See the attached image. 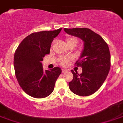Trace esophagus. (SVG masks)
<instances>
[{
    "instance_id": "esophagus-1",
    "label": "esophagus",
    "mask_w": 123,
    "mask_h": 123,
    "mask_svg": "<svg viewBox=\"0 0 123 123\" xmlns=\"http://www.w3.org/2000/svg\"><path fill=\"white\" fill-rule=\"evenodd\" d=\"M68 70L67 69H62V73H66V72H67Z\"/></svg>"
}]
</instances>
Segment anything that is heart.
I'll return each mask as SVG.
<instances>
[{"mask_svg":"<svg viewBox=\"0 0 123 123\" xmlns=\"http://www.w3.org/2000/svg\"><path fill=\"white\" fill-rule=\"evenodd\" d=\"M66 43L67 44H69V43H74L77 44V38H74V37H68L66 39ZM70 60L69 58H61L60 59V64L62 65H65L67 64V63Z\"/></svg>","mask_w":123,"mask_h":123,"instance_id":"1","label":"heart"}]
</instances>
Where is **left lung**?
<instances>
[{"label": "left lung", "mask_w": 123, "mask_h": 123, "mask_svg": "<svg viewBox=\"0 0 123 123\" xmlns=\"http://www.w3.org/2000/svg\"><path fill=\"white\" fill-rule=\"evenodd\" d=\"M71 36L83 42V49L75 64L82 73L71 70L73 79L69 83L72 92L81 96L96 92L106 80L111 67V55L107 43L99 34L86 28H64Z\"/></svg>", "instance_id": "8db88e82"}]
</instances>
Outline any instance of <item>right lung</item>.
<instances>
[{
  "mask_svg": "<svg viewBox=\"0 0 123 123\" xmlns=\"http://www.w3.org/2000/svg\"><path fill=\"white\" fill-rule=\"evenodd\" d=\"M61 30L32 33L22 41L15 52L16 77L24 91L32 97L43 98L50 95L61 74L62 69L58 67L44 70L42 63Z\"/></svg>",
  "mask_w": 123,
  "mask_h": 123,
  "instance_id": "1",
  "label": "right lung"
}]
</instances>
